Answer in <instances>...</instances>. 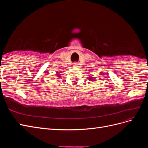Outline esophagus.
<instances>
[{
  "label": "esophagus",
  "mask_w": 148,
  "mask_h": 148,
  "mask_svg": "<svg viewBox=\"0 0 148 148\" xmlns=\"http://www.w3.org/2000/svg\"><path fill=\"white\" fill-rule=\"evenodd\" d=\"M77 65H78V64H77V63H74V64H73V66H77Z\"/></svg>",
  "instance_id": "obj_1"
}]
</instances>
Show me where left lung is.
Here are the masks:
<instances>
[{
	"instance_id": "1",
	"label": "left lung",
	"mask_w": 148,
	"mask_h": 148,
	"mask_svg": "<svg viewBox=\"0 0 148 148\" xmlns=\"http://www.w3.org/2000/svg\"><path fill=\"white\" fill-rule=\"evenodd\" d=\"M88 79L90 80V81H91V82L93 81V79H92V77H91V76H89V77H88Z\"/></svg>"
}]
</instances>
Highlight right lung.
I'll return each instance as SVG.
<instances>
[{
  "label": "right lung",
  "mask_w": 148,
  "mask_h": 148,
  "mask_svg": "<svg viewBox=\"0 0 148 148\" xmlns=\"http://www.w3.org/2000/svg\"><path fill=\"white\" fill-rule=\"evenodd\" d=\"M60 73H59V72H57V74H56V76H59V77H59V78H60L61 77H60Z\"/></svg>",
  "instance_id": "right-lung-1"
}]
</instances>
